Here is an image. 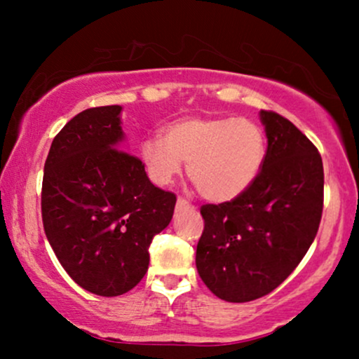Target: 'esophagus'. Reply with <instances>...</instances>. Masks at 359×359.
Listing matches in <instances>:
<instances>
[{"mask_svg": "<svg viewBox=\"0 0 359 359\" xmlns=\"http://www.w3.org/2000/svg\"><path fill=\"white\" fill-rule=\"evenodd\" d=\"M187 208H191L189 201L184 199V197H179V199H177V209H179V211H182V209H187Z\"/></svg>", "mask_w": 359, "mask_h": 359, "instance_id": "34e87169", "label": "esophagus"}]
</instances>
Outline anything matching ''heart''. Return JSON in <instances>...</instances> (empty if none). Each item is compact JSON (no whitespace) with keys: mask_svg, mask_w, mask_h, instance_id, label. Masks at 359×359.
Returning <instances> with one entry per match:
<instances>
[{"mask_svg":"<svg viewBox=\"0 0 359 359\" xmlns=\"http://www.w3.org/2000/svg\"><path fill=\"white\" fill-rule=\"evenodd\" d=\"M266 156L265 131L246 118H184L162 137L145 138L140 160L150 179L168 185L182 162L196 191L211 203H228L251 187Z\"/></svg>","mask_w":359,"mask_h":359,"instance_id":"obj_1","label":"heart"}]
</instances>
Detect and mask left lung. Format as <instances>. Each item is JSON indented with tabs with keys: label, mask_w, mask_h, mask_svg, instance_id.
<instances>
[{
	"label": "left lung",
	"mask_w": 359,
	"mask_h": 359,
	"mask_svg": "<svg viewBox=\"0 0 359 359\" xmlns=\"http://www.w3.org/2000/svg\"><path fill=\"white\" fill-rule=\"evenodd\" d=\"M269 147L251 187L236 199L204 204L196 266L216 297L250 302L292 273L314 241L324 204L323 158L294 123L259 111Z\"/></svg>",
	"instance_id": "left-lung-1"
}]
</instances>
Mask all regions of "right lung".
<instances>
[{
    "mask_svg": "<svg viewBox=\"0 0 359 359\" xmlns=\"http://www.w3.org/2000/svg\"><path fill=\"white\" fill-rule=\"evenodd\" d=\"M119 113L114 104L74 116L43 167L47 240L69 277L102 297L126 294L145 277L148 248L177 201L150 182L138 156L121 150Z\"/></svg>",
    "mask_w": 359,
    "mask_h": 359,
    "instance_id": "1",
    "label": "right lung"
}]
</instances>
